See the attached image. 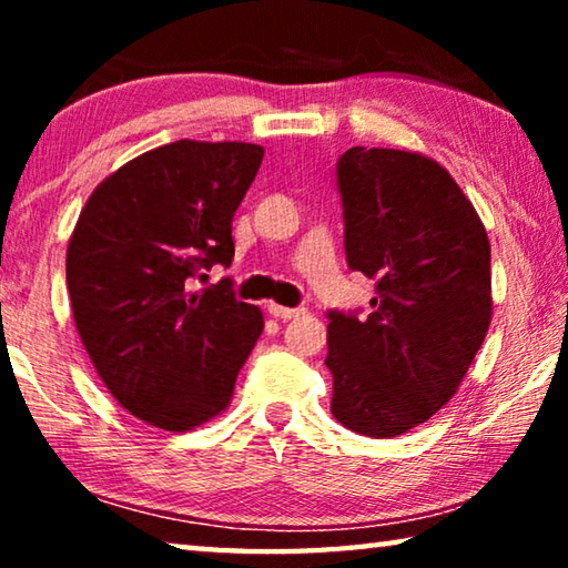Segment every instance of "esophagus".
I'll use <instances>...</instances> for the list:
<instances>
[{"instance_id": "1", "label": "esophagus", "mask_w": 568, "mask_h": 568, "mask_svg": "<svg viewBox=\"0 0 568 568\" xmlns=\"http://www.w3.org/2000/svg\"><path fill=\"white\" fill-rule=\"evenodd\" d=\"M267 311H271V315L277 321H291V318H297V315L303 313V307H285V305L271 303V305H267Z\"/></svg>"}]
</instances>
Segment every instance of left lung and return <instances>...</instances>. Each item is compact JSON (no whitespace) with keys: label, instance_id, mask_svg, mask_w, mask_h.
Instances as JSON below:
<instances>
[{"label":"left lung","instance_id":"1","mask_svg":"<svg viewBox=\"0 0 568 568\" xmlns=\"http://www.w3.org/2000/svg\"><path fill=\"white\" fill-rule=\"evenodd\" d=\"M345 255L376 281L368 318L328 313L335 420L393 438L446 406L491 325V243L476 207L420 152L338 160Z\"/></svg>","mask_w":568,"mask_h":568}]
</instances>
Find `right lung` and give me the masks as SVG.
Here are the masks:
<instances>
[{"label": "right lung", "instance_id": "add662e5", "mask_svg": "<svg viewBox=\"0 0 568 568\" xmlns=\"http://www.w3.org/2000/svg\"><path fill=\"white\" fill-rule=\"evenodd\" d=\"M250 142L178 140L104 178L67 245V291L84 351L134 418L192 430L227 408L263 333L227 277L233 215L263 162Z\"/></svg>", "mask_w": 568, "mask_h": 568}]
</instances>
